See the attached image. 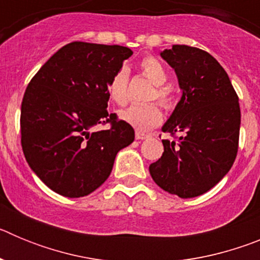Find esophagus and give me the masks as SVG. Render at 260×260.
I'll return each mask as SVG.
<instances>
[{"instance_id": "esophagus-1", "label": "esophagus", "mask_w": 260, "mask_h": 260, "mask_svg": "<svg viewBox=\"0 0 260 260\" xmlns=\"http://www.w3.org/2000/svg\"><path fill=\"white\" fill-rule=\"evenodd\" d=\"M151 137V134H146V133H142V132H137L135 133V139L138 141H143V139H148Z\"/></svg>"}]
</instances>
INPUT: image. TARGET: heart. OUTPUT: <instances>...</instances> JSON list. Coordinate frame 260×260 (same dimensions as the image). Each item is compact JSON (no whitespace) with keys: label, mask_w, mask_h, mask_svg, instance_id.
Returning <instances> with one entry per match:
<instances>
[{"label":"heart","mask_w":260,"mask_h":260,"mask_svg":"<svg viewBox=\"0 0 260 260\" xmlns=\"http://www.w3.org/2000/svg\"><path fill=\"white\" fill-rule=\"evenodd\" d=\"M141 70L155 84L150 100H157L165 109H173L176 105V92L167 84L168 71L161 62L152 56L144 57L141 61ZM128 70L121 68L108 83V96L113 103L125 105L128 100ZM119 118L138 130H150L161 122L162 112L156 103L135 104L119 112Z\"/></svg>","instance_id":"heart-1"}]
</instances>
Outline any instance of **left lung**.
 <instances>
[{
  "mask_svg": "<svg viewBox=\"0 0 260 260\" xmlns=\"http://www.w3.org/2000/svg\"><path fill=\"white\" fill-rule=\"evenodd\" d=\"M160 56L174 69L182 98L162 132L164 152L150 165L156 183L169 194L194 198L222 180L238 151L241 110L228 74L210 53L173 45Z\"/></svg>",
  "mask_w": 260,
  "mask_h": 260,
  "instance_id": "obj_1",
  "label": "left lung"
}]
</instances>
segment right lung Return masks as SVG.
I'll list each match as a JSON object with an SVG mask.
<instances>
[{
	"instance_id": "add662e5",
	"label": "right lung",
	"mask_w": 260,
	"mask_h": 260,
	"mask_svg": "<svg viewBox=\"0 0 260 260\" xmlns=\"http://www.w3.org/2000/svg\"><path fill=\"white\" fill-rule=\"evenodd\" d=\"M130 48L73 41L32 78L20 109V142L29 168L57 194L79 198L107 181L117 152L134 142L132 125L107 110L108 83ZM109 123L96 132V124Z\"/></svg>"
}]
</instances>
